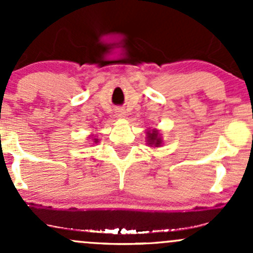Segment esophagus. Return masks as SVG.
I'll use <instances>...</instances> for the list:
<instances>
[{
  "label": "esophagus",
  "mask_w": 253,
  "mask_h": 253,
  "mask_svg": "<svg viewBox=\"0 0 253 253\" xmlns=\"http://www.w3.org/2000/svg\"><path fill=\"white\" fill-rule=\"evenodd\" d=\"M125 115V113L124 112H121V110H118L117 112V117H119V118H123Z\"/></svg>",
  "instance_id": "34e87169"
}]
</instances>
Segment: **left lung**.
Instances as JSON below:
<instances>
[{
  "label": "left lung",
  "instance_id": "left-lung-1",
  "mask_svg": "<svg viewBox=\"0 0 253 253\" xmlns=\"http://www.w3.org/2000/svg\"><path fill=\"white\" fill-rule=\"evenodd\" d=\"M147 139H149V144L150 145H153L155 144L156 146H158V145H161L162 144V139L159 138V134H158V132H157L156 129H153L152 130V133H149L147 132Z\"/></svg>",
  "mask_w": 253,
  "mask_h": 253
}]
</instances>
